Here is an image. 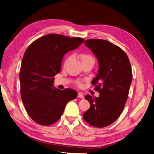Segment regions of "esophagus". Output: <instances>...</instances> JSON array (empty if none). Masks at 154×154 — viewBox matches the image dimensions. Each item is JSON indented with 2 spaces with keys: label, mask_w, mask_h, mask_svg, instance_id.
I'll list each match as a JSON object with an SVG mask.
<instances>
[{
  "label": "esophagus",
  "mask_w": 154,
  "mask_h": 154,
  "mask_svg": "<svg viewBox=\"0 0 154 154\" xmlns=\"http://www.w3.org/2000/svg\"><path fill=\"white\" fill-rule=\"evenodd\" d=\"M77 97H79V98H80V99H84V96H83V94L82 93H78Z\"/></svg>",
  "instance_id": "obj_1"
}]
</instances>
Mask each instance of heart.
<instances>
[{
  "mask_svg": "<svg viewBox=\"0 0 154 154\" xmlns=\"http://www.w3.org/2000/svg\"><path fill=\"white\" fill-rule=\"evenodd\" d=\"M80 60L81 61V63L83 61H85L87 60H94L93 57L90 55L89 54H82L80 55ZM68 61V60H67V61Z\"/></svg>",
  "mask_w": 154,
  "mask_h": 154,
  "instance_id": "b5f03b06",
  "label": "heart"
}]
</instances>
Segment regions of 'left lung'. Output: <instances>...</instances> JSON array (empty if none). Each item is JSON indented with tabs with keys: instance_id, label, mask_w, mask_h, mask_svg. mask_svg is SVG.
Listing matches in <instances>:
<instances>
[{
	"instance_id": "8db88e82",
	"label": "left lung",
	"mask_w": 154,
	"mask_h": 154,
	"mask_svg": "<svg viewBox=\"0 0 154 154\" xmlns=\"http://www.w3.org/2000/svg\"><path fill=\"white\" fill-rule=\"evenodd\" d=\"M85 44L99 61L92 84L100 95L85 97L91 106L83 116L91 125L103 128L115 122L123 111L132 80L131 65L125 52L109 41L91 39Z\"/></svg>"
}]
</instances>
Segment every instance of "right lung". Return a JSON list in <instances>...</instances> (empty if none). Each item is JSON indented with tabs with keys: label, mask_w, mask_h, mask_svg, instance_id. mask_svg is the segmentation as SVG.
Listing matches in <instances>:
<instances>
[{
	"label": "right lung",
	"mask_w": 154,
	"mask_h": 154,
	"mask_svg": "<svg viewBox=\"0 0 154 154\" xmlns=\"http://www.w3.org/2000/svg\"><path fill=\"white\" fill-rule=\"evenodd\" d=\"M84 39L51 34L29 45L22 58L20 81L22 103L31 119L48 126L60 119L67 103L77 97L73 89L54 87L64 55L75 50Z\"/></svg>",
	"instance_id": "obj_1"
}]
</instances>
